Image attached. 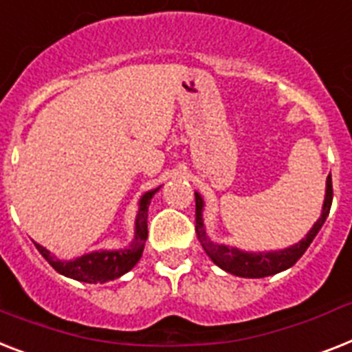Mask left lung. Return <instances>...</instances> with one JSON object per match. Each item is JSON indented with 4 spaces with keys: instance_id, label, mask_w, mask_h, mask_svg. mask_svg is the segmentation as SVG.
Masks as SVG:
<instances>
[{
    "instance_id": "obj_1",
    "label": "left lung",
    "mask_w": 352,
    "mask_h": 352,
    "mask_svg": "<svg viewBox=\"0 0 352 352\" xmlns=\"http://www.w3.org/2000/svg\"><path fill=\"white\" fill-rule=\"evenodd\" d=\"M331 204H333V182H331V175L325 181V197L324 206H322V213H320L318 221L313 224L307 235L298 241L296 244L284 248V250L275 251H245L241 248L228 244H217L208 236L206 233L204 219V199L201 197L199 191H195V221H197V236L201 241L202 248H204L206 255L210 256L221 270L226 273H231L235 276H242V278H264V276L276 275L280 271L289 270L291 265L296 264V260L304 255L305 250L309 248L311 242L315 241V236L318 235V231L322 230L325 219L329 215Z\"/></svg>"
}]
</instances>
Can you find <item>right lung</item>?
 <instances>
[{"instance_id":"right-lung-1","label":"right lung","mask_w":352,"mask_h":352,"mask_svg":"<svg viewBox=\"0 0 352 352\" xmlns=\"http://www.w3.org/2000/svg\"><path fill=\"white\" fill-rule=\"evenodd\" d=\"M161 190V186L155 190L146 191L144 195L139 199V210L135 217V231H133V241L130 242L128 248L121 250H99L90 251L76 258L63 260L57 258L54 253L43 248L41 244L34 242L37 251L45 256L48 264L52 265L54 270L68 278L79 280V282H88V284H104L110 280H116L133 270V265L141 260L142 250L146 244L148 239V208L157 191Z\"/></svg>"}]
</instances>
